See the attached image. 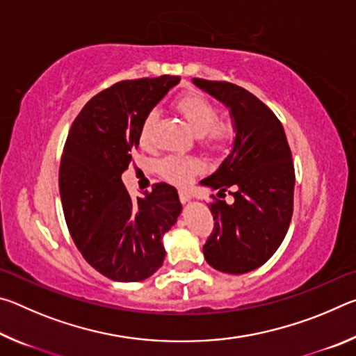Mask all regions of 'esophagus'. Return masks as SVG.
<instances>
[{"mask_svg":"<svg viewBox=\"0 0 356 356\" xmlns=\"http://www.w3.org/2000/svg\"><path fill=\"white\" fill-rule=\"evenodd\" d=\"M179 200H180V202H186V201H190V200H191L190 193H188V191H185V190H179Z\"/></svg>","mask_w":356,"mask_h":356,"instance_id":"34e87169","label":"esophagus"}]
</instances>
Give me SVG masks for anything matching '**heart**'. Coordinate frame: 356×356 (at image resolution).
<instances>
[{
	"mask_svg": "<svg viewBox=\"0 0 356 356\" xmlns=\"http://www.w3.org/2000/svg\"><path fill=\"white\" fill-rule=\"evenodd\" d=\"M176 110L195 134L201 135L202 144L212 152H222L232 146L237 136V125L232 119H220V108L206 95L188 92L176 100ZM159 113L150 110L144 116L140 140L144 146L154 141V131ZM156 170L166 180L176 185H186L202 170V163L195 156L166 155L156 165Z\"/></svg>",
	"mask_w": 356,
	"mask_h": 356,
	"instance_id": "heart-1",
	"label": "heart"
}]
</instances>
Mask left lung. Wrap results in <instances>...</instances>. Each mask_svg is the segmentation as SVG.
<instances>
[{"instance_id": "1", "label": "left lung", "mask_w": 356, "mask_h": 356, "mask_svg": "<svg viewBox=\"0 0 356 356\" xmlns=\"http://www.w3.org/2000/svg\"><path fill=\"white\" fill-rule=\"evenodd\" d=\"M195 84L231 108L237 136L232 152L202 185L232 204L210 202L213 231L204 257L213 268L242 275L268 261L284 240L293 212L295 170L281 120L254 94L229 81L195 78Z\"/></svg>"}]
</instances>
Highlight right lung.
Instances as JSON below:
<instances>
[{
	"mask_svg": "<svg viewBox=\"0 0 356 356\" xmlns=\"http://www.w3.org/2000/svg\"><path fill=\"white\" fill-rule=\"evenodd\" d=\"M179 81L161 75L113 84L83 106L64 144L65 222L86 262L113 281H143L161 267L163 234L182 210L174 186L154 184L131 197L120 179L140 144L144 116Z\"/></svg>",
	"mask_w": 356,
	"mask_h": 356,
	"instance_id": "right-lung-1",
	"label": "right lung"
}]
</instances>
